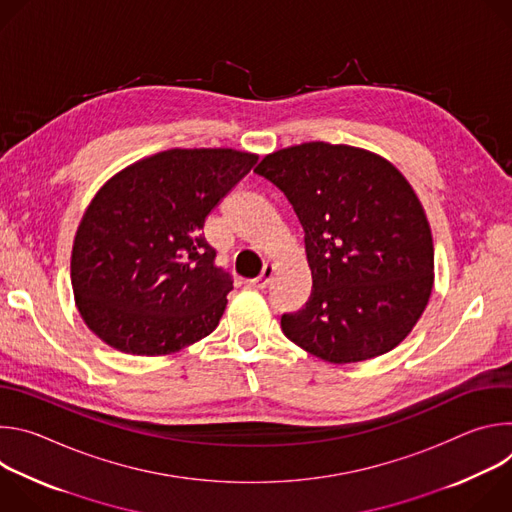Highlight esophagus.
I'll return each mask as SVG.
<instances>
[{"label":"esophagus","instance_id":"esophagus-1","mask_svg":"<svg viewBox=\"0 0 512 512\" xmlns=\"http://www.w3.org/2000/svg\"><path fill=\"white\" fill-rule=\"evenodd\" d=\"M271 277H273V265H265L263 271H261V275L255 277V279H251L249 285H251V287H257V289H265V287L269 285Z\"/></svg>","mask_w":512,"mask_h":512}]
</instances>
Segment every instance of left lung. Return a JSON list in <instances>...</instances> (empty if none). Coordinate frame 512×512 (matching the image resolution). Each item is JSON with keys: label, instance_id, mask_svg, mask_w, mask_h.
<instances>
[{"label": "left lung", "instance_id": "obj_1", "mask_svg": "<svg viewBox=\"0 0 512 512\" xmlns=\"http://www.w3.org/2000/svg\"><path fill=\"white\" fill-rule=\"evenodd\" d=\"M255 174L294 208L312 271L310 300L281 316L283 334L334 364L393 350L433 287L431 229L405 176L373 152L326 141L273 152Z\"/></svg>", "mask_w": 512, "mask_h": 512}]
</instances>
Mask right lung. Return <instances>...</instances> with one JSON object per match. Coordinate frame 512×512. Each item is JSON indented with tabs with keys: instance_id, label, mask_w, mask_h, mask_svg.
<instances>
[{
	"instance_id": "1",
	"label": "right lung",
	"mask_w": 512,
	"mask_h": 512,
	"mask_svg": "<svg viewBox=\"0 0 512 512\" xmlns=\"http://www.w3.org/2000/svg\"><path fill=\"white\" fill-rule=\"evenodd\" d=\"M257 160L231 148L166 150L95 194L72 245L70 279L85 324L105 344L162 356L218 326L233 281L214 265L202 229Z\"/></svg>"
}]
</instances>
